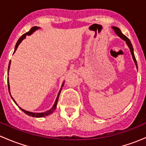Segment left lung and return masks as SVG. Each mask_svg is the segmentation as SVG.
Masks as SVG:
<instances>
[{"label":"left lung","instance_id":"1","mask_svg":"<svg viewBox=\"0 0 146 146\" xmlns=\"http://www.w3.org/2000/svg\"><path fill=\"white\" fill-rule=\"evenodd\" d=\"M112 29H114V32H115V33L117 34V35L119 36L120 38H121L122 39H123L124 41H126V44L128 45V46L129 47V48H130V51H131V55H132V57H133V61H134L135 62V64H136V67L138 68V65H137V61H136V57H135L134 56V53H133V46H132L131 43V41L129 40V39L128 37H126V36H125L124 35H123L122 34V32H121L120 29H119L118 27H112Z\"/></svg>","mask_w":146,"mask_h":146}]
</instances>
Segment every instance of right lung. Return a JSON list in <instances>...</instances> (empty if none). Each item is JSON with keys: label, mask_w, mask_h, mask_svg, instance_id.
Listing matches in <instances>:
<instances>
[{"label": "right lung", "mask_w": 146, "mask_h": 146, "mask_svg": "<svg viewBox=\"0 0 146 146\" xmlns=\"http://www.w3.org/2000/svg\"><path fill=\"white\" fill-rule=\"evenodd\" d=\"M39 29V27H36V26H35V27H33L31 28V29H30V30L29 31V32H26L25 34H24V35H22L21 37H20V39H18V41H17V43H16L15 47V51H14V53H15V51L16 50H17V47H18L19 44H20L21 43V42H22V41H23V39H24L26 37V36H27V35H32V34L33 33V32H35V30H36V29ZM10 63H9V66H8V70H9V68H10ZM64 83H63L62 86H61V90H60L59 92H58V96H57L56 100V101H55V103H54V105H53L52 108H51V110H48V111H45V112H42V113H35V112H31V111H26V110H23V109H22L21 107H19V108H20V110H21L22 111H23V112H25V113L26 114H27V115L30 116V117H38V118H39V117H46V116H48V115H49V114H52V113L54 112V111H55L56 108V105H57V102H58V97H59L60 93H61V89H62V87L64 86ZM8 90H9L10 95V85H9V81H8ZM11 98H12V96H11ZM12 99L13 100V101L15 102V104H17V103H16V102L14 100V99H13V98H12Z\"/></svg>", "instance_id": "right-lung-1"}]
</instances>
